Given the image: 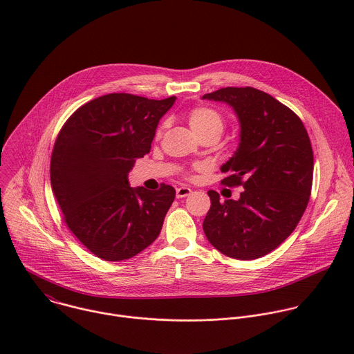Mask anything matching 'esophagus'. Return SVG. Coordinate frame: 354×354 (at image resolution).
Instances as JSON below:
<instances>
[{
  "mask_svg": "<svg viewBox=\"0 0 354 354\" xmlns=\"http://www.w3.org/2000/svg\"><path fill=\"white\" fill-rule=\"evenodd\" d=\"M192 193V189L187 187V186H182V187H178L176 189V197L178 198H182V197H186Z\"/></svg>",
  "mask_w": 354,
  "mask_h": 354,
  "instance_id": "1",
  "label": "esophagus"
}]
</instances>
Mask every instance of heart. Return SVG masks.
<instances>
[{"label":"heart","instance_id":"heart-1","mask_svg":"<svg viewBox=\"0 0 354 354\" xmlns=\"http://www.w3.org/2000/svg\"><path fill=\"white\" fill-rule=\"evenodd\" d=\"M187 122L190 129L200 137L206 133H223L224 122L223 118L213 109L209 108H194L187 113ZM162 127L158 130L161 134Z\"/></svg>","mask_w":354,"mask_h":354}]
</instances>
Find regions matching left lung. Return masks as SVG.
<instances>
[{"mask_svg":"<svg viewBox=\"0 0 354 354\" xmlns=\"http://www.w3.org/2000/svg\"><path fill=\"white\" fill-rule=\"evenodd\" d=\"M203 99L230 105L238 118L239 144L221 171H231L224 185L243 187L238 200L224 201L209 190L205 234L230 258L258 259L294 231L307 209L314 174L308 133L291 109L255 88H221Z\"/></svg>","mask_w":354,"mask_h":354,"instance_id":"8db88e82","label":"left lung"}]
</instances>
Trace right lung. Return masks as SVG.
I'll return each instance as SVG.
<instances>
[{"instance_id":"obj_1","label":"right lung","mask_w":354,"mask_h":354,"mask_svg":"<svg viewBox=\"0 0 354 354\" xmlns=\"http://www.w3.org/2000/svg\"><path fill=\"white\" fill-rule=\"evenodd\" d=\"M175 100L99 96L77 109L57 136L50 161L55 196L71 232L100 259H130L161 232L175 189L131 187L127 176L149 153L160 119Z\"/></svg>"}]
</instances>
